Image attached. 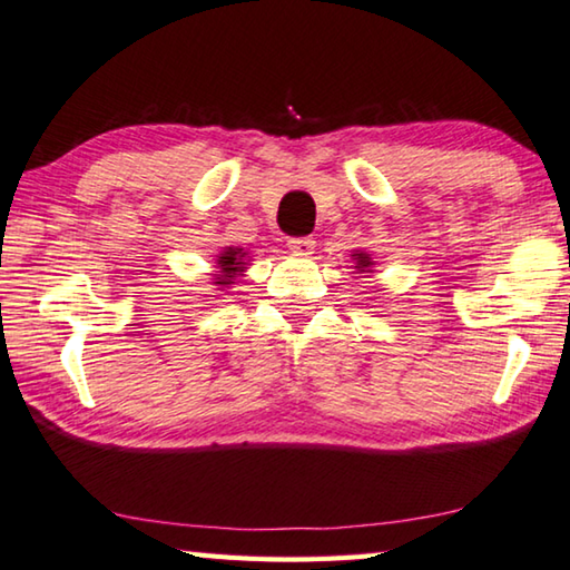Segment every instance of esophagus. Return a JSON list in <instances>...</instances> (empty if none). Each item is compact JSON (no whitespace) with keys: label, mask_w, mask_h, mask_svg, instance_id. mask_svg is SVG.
Listing matches in <instances>:
<instances>
[{"label":"esophagus","mask_w":570,"mask_h":570,"mask_svg":"<svg viewBox=\"0 0 570 570\" xmlns=\"http://www.w3.org/2000/svg\"><path fill=\"white\" fill-rule=\"evenodd\" d=\"M287 248L293 250L295 255H313L315 250V240L313 238H289L287 240Z\"/></svg>","instance_id":"34e87169"}]
</instances>
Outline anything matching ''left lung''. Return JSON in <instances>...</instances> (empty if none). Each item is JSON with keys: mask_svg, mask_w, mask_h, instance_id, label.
Wrapping results in <instances>:
<instances>
[{"mask_svg": "<svg viewBox=\"0 0 570 570\" xmlns=\"http://www.w3.org/2000/svg\"><path fill=\"white\" fill-rule=\"evenodd\" d=\"M354 261H357V265H354V267H360V271H362V273H370L372 257H370L367 253H354Z\"/></svg>", "mask_w": 570, "mask_h": 570, "instance_id": "1", "label": "left lung"}]
</instances>
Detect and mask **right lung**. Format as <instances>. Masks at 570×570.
<instances>
[{
	"instance_id": "right-lung-1",
	"label": "right lung",
	"mask_w": 570,
	"mask_h": 570,
	"mask_svg": "<svg viewBox=\"0 0 570 570\" xmlns=\"http://www.w3.org/2000/svg\"><path fill=\"white\" fill-rule=\"evenodd\" d=\"M243 261H245L243 248H225V250L220 253V257H218L220 273H218V277H216V285H223V287L233 285L235 277H238V275L243 273V267H245Z\"/></svg>"
}]
</instances>
